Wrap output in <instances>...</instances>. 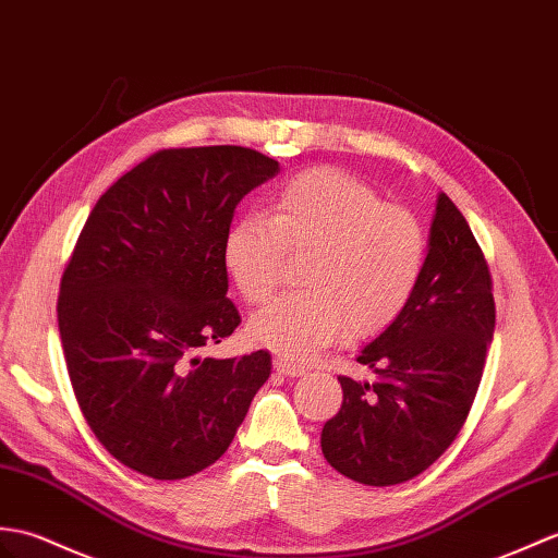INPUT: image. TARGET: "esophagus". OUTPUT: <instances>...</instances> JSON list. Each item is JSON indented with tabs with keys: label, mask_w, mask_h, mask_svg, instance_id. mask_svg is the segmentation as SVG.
Returning <instances> with one entry per match:
<instances>
[{
	"label": "esophagus",
	"mask_w": 558,
	"mask_h": 558,
	"mask_svg": "<svg viewBox=\"0 0 558 558\" xmlns=\"http://www.w3.org/2000/svg\"><path fill=\"white\" fill-rule=\"evenodd\" d=\"M274 368H276L280 375H284V378H302V375H306L304 368L294 366V364H290V361H284V359H276V361H274Z\"/></svg>",
	"instance_id": "1"
}]
</instances>
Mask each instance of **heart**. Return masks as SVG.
Returning <instances> with one entry per match:
<instances>
[{"label": "heart", "instance_id": "heart-1", "mask_svg": "<svg viewBox=\"0 0 558 558\" xmlns=\"http://www.w3.org/2000/svg\"><path fill=\"white\" fill-rule=\"evenodd\" d=\"M284 250H314L302 278L308 292L280 294L256 311L250 338L292 364L314 361L347 326L359 338L390 326L425 266L418 220L338 168L290 178L266 216L247 214L228 228L223 264L244 300H268Z\"/></svg>", "mask_w": 558, "mask_h": 558}]
</instances>
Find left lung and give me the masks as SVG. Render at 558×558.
<instances>
[{"label":"left lung","mask_w":558,"mask_h":558,"mask_svg":"<svg viewBox=\"0 0 558 558\" xmlns=\"http://www.w3.org/2000/svg\"><path fill=\"white\" fill-rule=\"evenodd\" d=\"M492 335L487 262L463 214L439 192L416 292L361 349L356 361L375 383L338 378L342 407L323 425V457L338 473L375 487L423 473L469 416Z\"/></svg>","instance_id":"8db88e82"}]
</instances>
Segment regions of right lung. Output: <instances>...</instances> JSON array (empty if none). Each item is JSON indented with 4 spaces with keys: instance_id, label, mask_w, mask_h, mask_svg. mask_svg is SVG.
<instances>
[{
    "instance_id": "1",
    "label": "right lung",
    "mask_w": 558,
    "mask_h": 558,
    "mask_svg": "<svg viewBox=\"0 0 558 558\" xmlns=\"http://www.w3.org/2000/svg\"><path fill=\"white\" fill-rule=\"evenodd\" d=\"M280 163L247 147L163 149L101 194L63 270L59 335L104 449L154 481L226 454L270 354L199 356L240 326L223 240L235 206Z\"/></svg>"
}]
</instances>
